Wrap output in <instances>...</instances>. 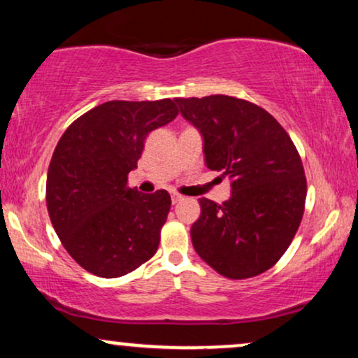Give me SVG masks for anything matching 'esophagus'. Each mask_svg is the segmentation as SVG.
Wrapping results in <instances>:
<instances>
[{
	"label": "esophagus",
	"instance_id": "esophagus-1",
	"mask_svg": "<svg viewBox=\"0 0 358 358\" xmlns=\"http://www.w3.org/2000/svg\"><path fill=\"white\" fill-rule=\"evenodd\" d=\"M182 200H183L182 195H178V193H171V203H178L182 202Z\"/></svg>",
	"mask_w": 358,
	"mask_h": 358
}]
</instances>
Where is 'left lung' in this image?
<instances>
[{"label": "left lung", "instance_id": "left-lung-1", "mask_svg": "<svg viewBox=\"0 0 358 358\" xmlns=\"http://www.w3.org/2000/svg\"><path fill=\"white\" fill-rule=\"evenodd\" d=\"M203 138L205 165L231 178L232 195L219 205L200 199L192 244L225 278L264 273L289 248L305 212L301 158L268 110L231 96L175 99Z\"/></svg>", "mask_w": 358, "mask_h": 358}]
</instances>
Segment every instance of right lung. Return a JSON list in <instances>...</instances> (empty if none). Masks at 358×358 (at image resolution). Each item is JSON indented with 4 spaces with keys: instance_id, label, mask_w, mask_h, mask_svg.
Returning <instances> with one entry per match:
<instances>
[{
    "instance_id": "right-lung-1",
    "label": "right lung",
    "mask_w": 358,
    "mask_h": 358,
    "mask_svg": "<svg viewBox=\"0 0 358 358\" xmlns=\"http://www.w3.org/2000/svg\"><path fill=\"white\" fill-rule=\"evenodd\" d=\"M178 114L171 99L109 101L62 134L47 175L52 225L77 264L119 278L155 256L171 207L170 193L127 187L145 139Z\"/></svg>"
}]
</instances>
